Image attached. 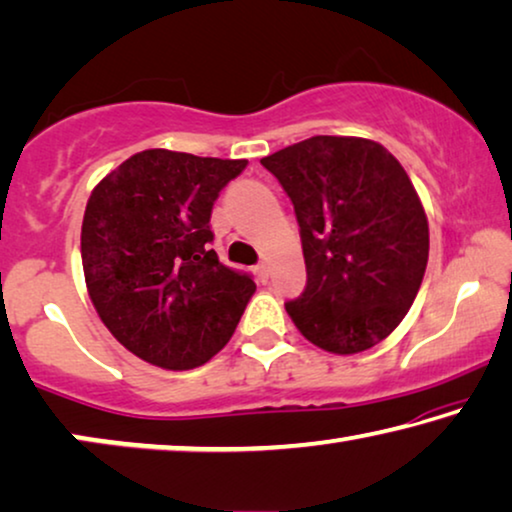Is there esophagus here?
I'll return each mask as SVG.
<instances>
[{
    "mask_svg": "<svg viewBox=\"0 0 512 512\" xmlns=\"http://www.w3.org/2000/svg\"><path fill=\"white\" fill-rule=\"evenodd\" d=\"M256 277H258V281H268L270 279V268H268V263H261V265H256Z\"/></svg>",
    "mask_w": 512,
    "mask_h": 512,
    "instance_id": "34e87169",
    "label": "esophagus"
}]
</instances>
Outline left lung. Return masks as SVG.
Listing matches in <instances>:
<instances>
[{"mask_svg": "<svg viewBox=\"0 0 512 512\" xmlns=\"http://www.w3.org/2000/svg\"><path fill=\"white\" fill-rule=\"evenodd\" d=\"M293 201L307 286L286 311L323 351L376 346L416 300L429 224L416 187L381 143L311 136L263 157Z\"/></svg>", "mask_w": 512, "mask_h": 512, "instance_id": "8db88e82", "label": "left lung"}]
</instances>
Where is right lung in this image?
Segmentation results:
<instances>
[{
  "label": "right lung",
  "mask_w": 512,
  "mask_h": 512,
  "mask_svg": "<svg viewBox=\"0 0 512 512\" xmlns=\"http://www.w3.org/2000/svg\"><path fill=\"white\" fill-rule=\"evenodd\" d=\"M247 159L145 150L90 194L80 256L90 300L124 348L161 369H194L233 337L256 284L219 263L210 214Z\"/></svg>",
  "instance_id": "add662e5"
}]
</instances>
